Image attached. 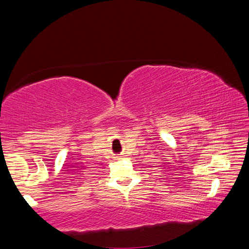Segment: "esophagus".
Segmentation results:
<instances>
[{
    "mask_svg": "<svg viewBox=\"0 0 249 249\" xmlns=\"http://www.w3.org/2000/svg\"><path fill=\"white\" fill-rule=\"evenodd\" d=\"M114 159L115 160H120V159H122V158L121 157H114Z\"/></svg>",
    "mask_w": 249,
    "mask_h": 249,
    "instance_id": "esophagus-1",
    "label": "esophagus"
}]
</instances>
